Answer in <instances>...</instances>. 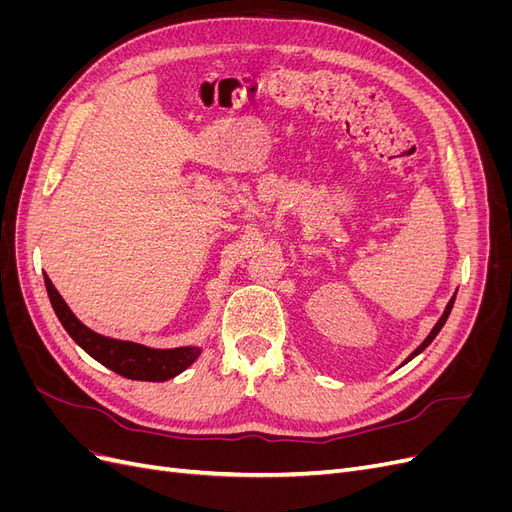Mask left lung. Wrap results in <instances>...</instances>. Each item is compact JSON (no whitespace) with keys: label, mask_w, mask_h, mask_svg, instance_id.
<instances>
[{"label":"left lung","mask_w":512,"mask_h":512,"mask_svg":"<svg viewBox=\"0 0 512 512\" xmlns=\"http://www.w3.org/2000/svg\"><path fill=\"white\" fill-rule=\"evenodd\" d=\"M455 297H457V292L453 294V297H451V301H448V303H446V307H444V314L440 316V320H438L436 324H433V329H431V331H429V335H427V337L423 339V344H421V346H418V348H416V350H414V352H412V354L408 356V359H406L404 363L412 361V359H414V356H418V354H421V352H423V350H425V348H427V346H429V344L433 342V339H436V335H438V333H440V329L444 327V322L448 320V316H451V309H453Z\"/></svg>","instance_id":"left-lung-1"}]
</instances>
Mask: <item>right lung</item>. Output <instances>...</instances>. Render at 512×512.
<instances>
[{
  "instance_id": "add662e5",
  "label": "right lung",
  "mask_w": 512,
  "mask_h": 512,
  "mask_svg": "<svg viewBox=\"0 0 512 512\" xmlns=\"http://www.w3.org/2000/svg\"><path fill=\"white\" fill-rule=\"evenodd\" d=\"M44 286L49 292L51 305L59 322L64 324L68 335L79 344L91 359H96L104 367L113 369L115 374L130 380L145 382H164L179 376L181 371L188 369L198 356V346H179V348H151L145 344L128 342V339H115L108 335H100L74 316L64 297L53 286L51 277L44 273Z\"/></svg>"
}]
</instances>
